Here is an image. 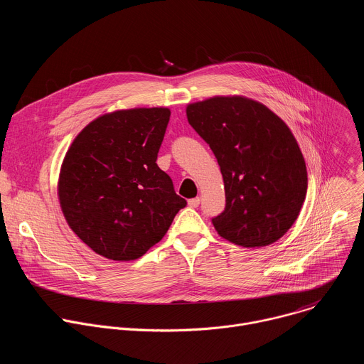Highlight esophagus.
I'll list each match as a JSON object with an SVG mask.
<instances>
[{"label": "esophagus", "mask_w": 364, "mask_h": 364, "mask_svg": "<svg viewBox=\"0 0 364 364\" xmlns=\"http://www.w3.org/2000/svg\"><path fill=\"white\" fill-rule=\"evenodd\" d=\"M188 205H190V207H193V208H197V207L200 205V198H198V197H196V198L188 200Z\"/></svg>", "instance_id": "esophagus-1"}]
</instances>
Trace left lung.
Listing matches in <instances>:
<instances>
[{
    "label": "left lung",
    "instance_id": "obj_1",
    "mask_svg": "<svg viewBox=\"0 0 364 364\" xmlns=\"http://www.w3.org/2000/svg\"><path fill=\"white\" fill-rule=\"evenodd\" d=\"M196 133L220 166L225 207L211 218L217 232L243 247L269 246L296 221L307 170L284 121L243 97H214L187 107Z\"/></svg>",
    "mask_w": 364,
    "mask_h": 364
}]
</instances>
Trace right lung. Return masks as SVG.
Returning <instances> with one entry per match:
<instances>
[{
  "mask_svg": "<svg viewBox=\"0 0 364 364\" xmlns=\"http://www.w3.org/2000/svg\"><path fill=\"white\" fill-rule=\"evenodd\" d=\"M168 108L98 117L65 154L58 196L71 230L97 255L130 262L164 237L187 201L157 166Z\"/></svg>",
  "mask_w": 364,
  "mask_h": 364,
  "instance_id": "1",
  "label": "right lung"
}]
</instances>
